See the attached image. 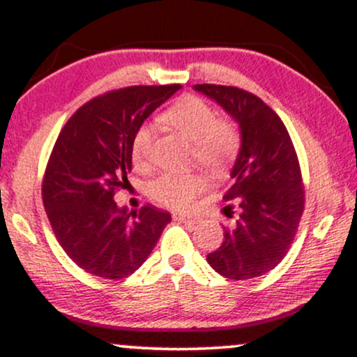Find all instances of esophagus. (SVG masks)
Segmentation results:
<instances>
[{
    "mask_svg": "<svg viewBox=\"0 0 357 357\" xmlns=\"http://www.w3.org/2000/svg\"><path fill=\"white\" fill-rule=\"evenodd\" d=\"M172 217H174L176 220H181V222L188 223V225H195V223L199 222V218H197V217H188V215H183V213H174V215H172Z\"/></svg>",
    "mask_w": 357,
    "mask_h": 357,
    "instance_id": "obj_1",
    "label": "esophagus"
}]
</instances>
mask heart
Segmentation results:
<instances>
[{
	"label": "heart",
	"instance_id": "1",
	"mask_svg": "<svg viewBox=\"0 0 357 357\" xmlns=\"http://www.w3.org/2000/svg\"><path fill=\"white\" fill-rule=\"evenodd\" d=\"M160 119L193 142V159L211 172L225 169L241 151L242 135L236 121L220 119L215 108L202 98L193 95L178 98ZM151 146L152 130L149 125H142L137 128L130 147L137 167L147 164ZM203 188L205 181L198 172H164L149 183L147 193L160 205L186 210Z\"/></svg>",
	"mask_w": 357,
	"mask_h": 357
}]
</instances>
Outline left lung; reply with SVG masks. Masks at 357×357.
Segmentation results:
<instances>
[{
	"instance_id": "left-lung-1",
	"label": "left lung",
	"mask_w": 357,
	"mask_h": 357,
	"mask_svg": "<svg viewBox=\"0 0 357 357\" xmlns=\"http://www.w3.org/2000/svg\"><path fill=\"white\" fill-rule=\"evenodd\" d=\"M237 121L242 146L232 185L223 195L229 217L222 245L206 256L211 268L229 280H250L271 271L287 256L305 210L298 155L276 112L261 98L236 86L195 84Z\"/></svg>"
}]
</instances>
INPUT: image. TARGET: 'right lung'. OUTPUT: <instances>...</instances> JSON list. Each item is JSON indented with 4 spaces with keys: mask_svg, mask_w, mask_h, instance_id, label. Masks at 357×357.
<instances>
[{
    "mask_svg": "<svg viewBox=\"0 0 357 357\" xmlns=\"http://www.w3.org/2000/svg\"><path fill=\"white\" fill-rule=\"evenodd\" d=\"M181 84L128 86L93 98L59 134L47 162L42 199L56 238L86 273L121 280L158 244L169 211L154 205L128 213L113 197L128 185L132 139Z\"/></svg>",
    "mask_w": 357,
    "mask_h": 357,
    "instance_id": "1",
    "label": "right lung"
}]
</instances>
